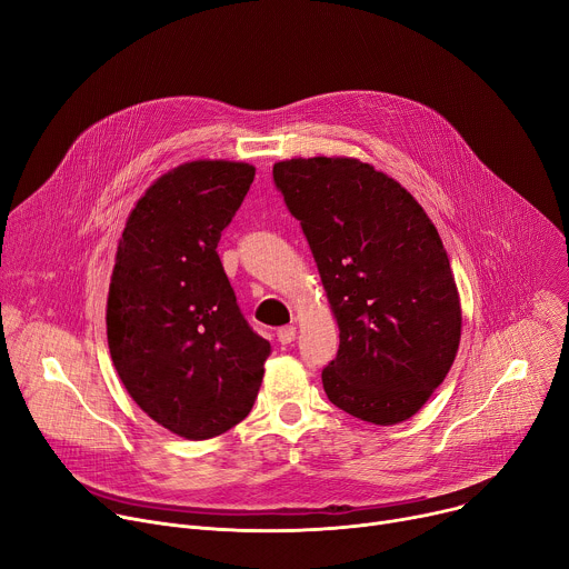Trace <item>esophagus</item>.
Wrapping results in <instances>:
<instances>
[{"instance_id":"34e87169","label":"esophagus","mask_w":569,"mask_h":569,"mask_svg":"<svg viewBox=\"0 0 569 569\" xmlns=\"http://www.w3.org/2000/svg\"><path fill=\"white\" fill-rule=\"evenodd\" d=\"M295 336H297V329H295L292 325H288V327H281V329L277 331V338H279V343H281V346H288V343H292Z\"/></svg>"}]
</instances>
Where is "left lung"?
<instances>
[{"mask_svg": "<svg viewBox=\"0 0 569 569\" xmlns=\"http://www.w3.org/2000/svg\"><path fill=\"white\" fill-rule=\"evenodd\" d=\"M272 173L340 329L322 370L327 398L375 426L411 419L443 382L462 333L435 223L398 180L355 158H292Z\"/></svg>", "mask_w": 569, "mask_h": 569, "instance_id": "1", "label": "left lung"}]
</instances>
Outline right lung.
<instances>
[{"mask_svg":"<svg viewBox=\"0 0 569 569\" xmlns=\"http://www.w3.org/2000/svg\"><path fill=\"white\" fill-rule=\"evenodd\" d=\"M253 176L244 162H184L146 189L119 240L109 355L132 400L184 439L247 419L272 352L240 313L217 253Z\"/></svg>","mask_w":569,"mask_h":569,"instance_id":"1","label":"right lung"}]
</instances>
